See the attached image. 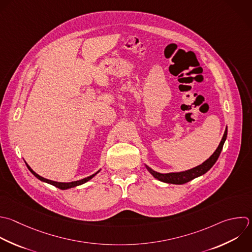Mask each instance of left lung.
Here are the masks:
<instances>
[{
	"label": "left lung",
	"mask_w": 252,
	"mask_h": 252,
	"mask_svg": "<svg viewBox=\"0 0 252 252\" xmlns=\"http://www.w3.org/2000/svg\"><path fill=\"white\" fill-rule=\"evenodd\" d=\"M226 135H227V128H225L223 136L220 140V143L219 144V146H218L217 150L214 152V154L208 159H206L203 163H201L200 165H197V166H195L191 169L184 170V171H179V172L160 173V172L155 171L149 165H147V164H145V165H146L147 169L149 170V172L155 178H157L158 180H159L161 182L170 183V184H184V183H187L188 181L205 174L215 164V162L217 161V159H218V158H219V156H220V154L222 150L223 144L226 140Z\"/></svg>",
	"instance_id": "8db88e82"
}]
</instances>
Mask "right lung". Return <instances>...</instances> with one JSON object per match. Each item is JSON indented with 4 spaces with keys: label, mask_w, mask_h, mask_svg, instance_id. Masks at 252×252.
I'll list each match as a JSON object with an SVG mask.
<instances>
[{
    "label": "right lung",
    "mask_w": 252,
    "mask_h": 252,
    "mask_svg": "<svg viewBox=\"0 0 252 252\" xmlns=\"http://www.w3.org/2000/svg\"><path fill=\"white\" fill-rule=\"evenodd\" d=\"M26 164H27V166H28V168L31 170V172L36 177V178H38L39 180H41V181H43V182H46V183H48V184H51V185H53V186H55V187H57V188H59V189H62V190H67V189H70V188H74V187H77V186H79V185H82V184H84V183H86V182H88V181H90L93 177H94L101 169H99V170H97L95 173H94V174H92V175H90V176H88V177H86V178H83V179H80V180H77V181H71V182H58V181H53V180H50V179H47V178H44V177H42V176H40L39 174H37L35 171H33L32 169V167L26 162Z\"/></svg>",
    "instance_id": "right-lung-1"
}]
</instances>
